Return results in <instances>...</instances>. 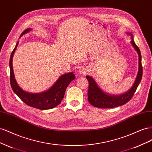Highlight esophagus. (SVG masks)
I'll return each mask as SVG.
<instances>
[{
  "label": "esophagus",
  "instance_id": "esophagus-1",
  "mask_svg": "<svg viewBox=\"0 0 152 152\" xmlns=\"http://www.w3.org/2000/svg\"><path fill=\"white\" fill-rule=\"evenodd\" d=\"M78 73L80 75H85L86 73V69L84 67H80V69L78 70Z\"/></svg>",
  "mask_w": 152,
  "mask_h": 152
}]
</instances>
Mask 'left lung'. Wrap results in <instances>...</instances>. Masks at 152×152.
Returning a JSON list of instances; mask_svg holds the SVG:
<instances>
[{"mask_svg": "<svg viewBox=\"0 0 152 152\" xmlns=\"http://www.w3.org/2000/svg\"><path fill=\"white\" fill-rule=\"evenodd\" d=\"M127 34L131 36V44L134 48L137 51L139 56V69L137 77L131 88L126 93L118 95H110L104 92L99 87L93 77L86 76L88 81V101L94 107L100 108H112L122 106L128 102L135 93L139 84L140 83L142 75V67L141 64V55L137 46L135 44L131 33L127 32Z\"/></svg>", "mask_w": 152, "mask_h": 152, "instance_id": "8db88e82", "label": "left lung"}]
</instances>
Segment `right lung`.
<instances>
[{"label":"right lung","instance_id":"add662e5","mask_svg":"<svg viewBox=\"0 0 152 152\" xmlns=\"http://www.w3.org/2000/svg\"><path fill=\"white\" fill-rule=\"evenodd\" d=\"M31 30V28L25 30L23 33L21 34L20 37L28 32ZM18 42L19 41L17 42L15 48L13 51H12L10 60V83L13 92L26 104L39 110H49L58 106L61 102L64 97L65 92H66L67 86L72 80H75V75H74L72 72L62 75L50 88L44 92L33 94L25 92L21 89L17 83L15 77L12 64V57H13Z\"/></svg>","mask_w":152,"mask_h":152}]
</instances>
